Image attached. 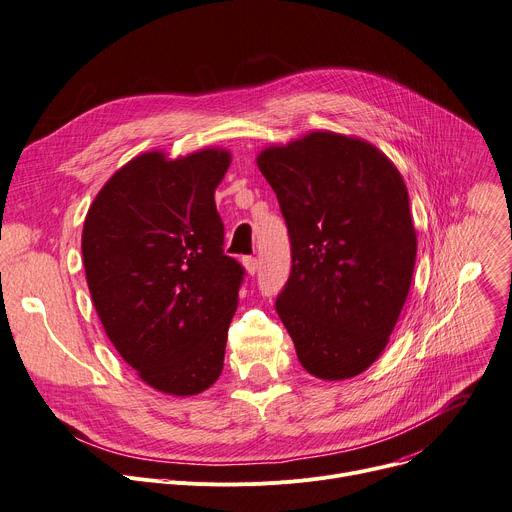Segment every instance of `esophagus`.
<instances>
[{"label": "esophagus", "instance_id": "esophagus-1", "mask_svg": "<svg viewBox=\"0 0 512 512\" xmlns=\"http://www.w3.org/2000/svg\"><path fill=\"white\" fill-rule=\"evenodd\" d=\"M244 266H246L248 274H256V270H258V260H256V256H244Z\"/></svg>", "mask_w": 512, "mask_h": 512}]
</instances>
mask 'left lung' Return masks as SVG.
Returning <instances> with one entry per match:
<instances>
[{"mask_svg": "<svg viewBox=\"0 0 512 512\" xmlns=\"http://www.w3.org/2000/svg\"><path fill=\"white\" fill-rule=\"evenodd\" d=\"M258 168L289 231L291 274L274 307L297 359L320 379L355 377L381 355L410 291L406 184L371 143L322 131L264 149Z\"/></svg>", "mask_w": 512, "mask_h": 512, "instance_id": "obj_1", "label": "left lung"}]
</instances>
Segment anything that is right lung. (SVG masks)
Listing matches in <instances>:
<instances>
[{
  "instance_id": "obj_1",
  "label": "right lung",
  "mask_w": 512,
  "mask_h": 512,
  "mask_svg": "<svg viewBox=\"0 0 512 512\" xmlns=\"http://www.w3.org/2000/svg\"><path fill=\"white\" fill-rule=\"evenodd\" d=\"M231 157L143 153L94 199L82 235L98 318L139 377L172 396L211 387L223 369L244 266L223 252L215 188Z\"/></svg>"
}]
</instances>
